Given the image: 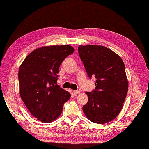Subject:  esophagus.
Returning <instances> with one entry per match:
<instances>
[{
  "label": "esophagus",
  "instance_id": "34e87169",
  "mask_svg": "<svg viewBox=\"0 0 149 149\" xmlns=\"http://www.w3.org/2000/svg\"><path fill=\"white\" fill-rule=\"evenodd\" d=\"M74 94H80V91H74Z\"/></svg>",
  "mask_w": 149,
  "mask_h": 149
}]
</instances>
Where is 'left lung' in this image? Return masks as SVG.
<instances>
[{
	"label": "left lung",
	"mask_w": 149,
	"mask_h": 149,
	"mask_svg": "<svg viewBox=\"0 0 149 149\" xmlns=\"http://www.w3.org/2000/svg\"><path fill=\"white\" fill-rule=\"evenodd\" d=\"M78 51L87 75L96 79L95 89L86 93L88 101L83 106V111L94 123H108L120 113L128 93L123 61L115 52L101 45H80Z\"/></svg>",
	"instance_id": "left-lung-1"
}]
</instances>
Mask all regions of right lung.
Masks as SVG:
<instances>
[{"label": "right lung", "mask_w": 149, "mask_h": 149, "mask_svg": "<svg viewBox=\"0 0 149 149\" xmlns=\"http://www.w3.org/2000/svg\"><path fill=\"white\" fill-rule=\"evenodd\" d=\"M75 51L70 45L38 48L26 57L19 69V93L33 116L43 123H50L62 112L71 95L57 85L59 67Z\"/></svg>", "instance_id": "add662e5"}]
</instances>
